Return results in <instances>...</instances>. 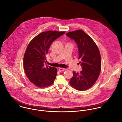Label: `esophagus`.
Segmentation results:
<instances>
[{
  "instance_id": "34e87169",
  "label": "esophagus",
  "mask_w": 122,
  "mask_h": 122,
  "mask_svg": "<svg viewBox=\"0 0 122 122\" xmlns=\"http://www.w3.org/2000/svg\"><path fill=\"white\" fill-rule=\"evenodd\" d=\"M66 70V69L63 68H59L58 69V71H59L60 72H61V71H65Z\"/></svg>"
}]
</instances>
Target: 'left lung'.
<instances>
[{"label": "left lung", "instance_id": "1", "mask_svg": "<svg viewBox=\"0 0 122 122\" xmlns=\"http://www.w3.org/2000/svg\"><path fill=\"white\" fill-rule=\"evenodd\" d=\"M66 36L77 45L82 68L80 73L73 72L69 83L76 90H86L95 84L100 74L101 60L99 49L92 38L81 30L68 32Z\"/></svg>", "mask_w": 122, "mask_h": 122}]
</instances>
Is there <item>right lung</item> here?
<instances>
[{
  "instance_id": "1",
  "label": "right lung",
  "mask_w": 122,
  "mask_h": 122,
  "mask_svg": "<svg viewBox=\"0 0 122 122\" xmlns=\"http://www.w3.org/2000/svg\"><path fill=\"white\" fill-rule=\"evenodd\" d=\"M65 33L56 31L42 32L30 42L26 48L23 61L24 70L29 81L39 87L51 85L56 78L57 69L46 65V56L53 42Z\"/></svg>"
}]
</instances>
